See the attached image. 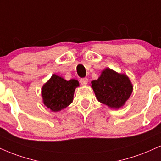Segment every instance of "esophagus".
Returning <instances> with one entry per match:
<instances>
[{
    "mask_svg": "<svg viewBox=\"0 0 161 161\" xmlns=\"http://www.w3.org/2000/svg\"><path fill=\"white\" fill-rule=\"evenodd\" d=\"M88 79L87 78H82L80 79L81 85H82V86H86V85L88 84Z\"/></svg>",
    "mask_w": 161,
    "mask_h": 161,
    "instance_id": "34e87169",
    "label": "esophagus"
}]
</instances>
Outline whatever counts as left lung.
Returning a JSON list of instances; mask_svg holds the SVG:
<instances>
[{
	"label": "left lung",
	"mask_w": 161,
	"mask_h": 161,
	"mask_svg": "<svg viewBox=\"0 0 161 161\" xmlns=\"http://www.w3.org/2000/svg\"><path fill=\"white\" fill-rule=\"evenodd\" d=\"M92 88L97 100L118 109L125 105L133 92V86L129 77L106 67L97 79L92 81Z\"/></svg>",
	"instance_id": "obj_1"
}]
</instances>
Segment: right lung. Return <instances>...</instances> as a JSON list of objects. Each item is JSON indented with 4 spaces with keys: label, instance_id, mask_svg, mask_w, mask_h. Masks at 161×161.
<instances>
[{
    "label": "right lung",
    "instance_id": "add662e5",
    "mask_svg": "<svg viewBox=\"0 0 161 161\" xmlns=\"http://www.w3.org/2000/svg\"><path fill=\"white\" fill-rule=\"evenodd\" d=\"M79 86L75 79L67 81L53 74L42 88V103L52 112L61 111L72 103L75 89Z\"/></svg>",
    "mask_w": 161,
    "mask_h": 161
}]
</instances>
